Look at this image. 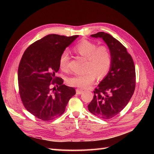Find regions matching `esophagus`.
Segmentation results:
<instances>
[{
	"label": "esophagus",
	"instance_id": "34e87169",
	"mask_svg": "<svg viewBox=\"0 0 154 154\" xmlns=\"http://www.w3.org/2000/svg\"><path fill=\"white\" fill-rule=\"evenodd\" d=\"M76 92L77 94H81L83 91L82 89H79V88H77V89L76 90Z\"/></svg>",
	"mask_w": 154,
	"mask_h": 154
}]
</instances>
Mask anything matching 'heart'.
Returning a JSON list of instances; mask_svg holds the SVG:
<instances>
[{"label":"heart","instance_id":"obj_1","mask_svg":"<svg viewBox=\"0 0 154 154\" xmlns=\"http://www.w3.org/2000/svg\"><path fill=\"white\" fill-rule=\"evenodd\" d=\"M72 50L74 53L86 59V72L69 78L67 83L69 85L87 88L93 84L96 76L98 79H102L109 73L112 62V57L109 49L106 46H97L92 42L83 40L74 46ZM69 62V53L65 51L59 59L60 67L62 71H68Z\"/></svg>","mask_w":154,"mask_h":154}]
</instances>
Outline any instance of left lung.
<instances>
[{
	"mask_svg": "<svg viewBox=\"0 0 154 154\" xmlns=\"http://www.w3.org/2000/svg\"><path fill=\"white\" fill-rule=\"evenodd\" d=\"M91 36L104 40L110 49L112 62L108 74L94 89L88 109L97 117L109 119L119 114L131 99L136 87L135 66L127 48L113 36L104 32Z\"/></svg>",
	"mask_w": 154,
	"mask_h": 154,
	"instance_id": "left-lung-1",
	"label": "left lung"
}]
</instances>
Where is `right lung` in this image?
Wrapping results in <instances>:
<instances>
[{"mask_svg": "<svg viewBox=\"0 0 154 154\" xmlns=\"http://www.w3.org/2000/svg\"><path fill=\"white\" fill-rule=\"evenodd\" d=\"M77 37L49 35L32 43L23 54L18 69V91L23 105L36 118L48 122L59 117L76 94L56 74L60 55Z\"/></svg>", "mask_w": 154, "mask_h": 154, "instance_id": "obj_1", "label": "right lung"}]
</instances>
